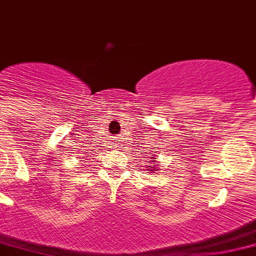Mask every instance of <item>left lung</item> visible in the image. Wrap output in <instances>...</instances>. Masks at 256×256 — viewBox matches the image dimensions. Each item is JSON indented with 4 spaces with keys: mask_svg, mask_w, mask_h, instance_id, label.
Returning a JSON list of instances; mask_svg holds the SVG:
<instances>
[{
    "mask_svg": "<svg viewBox=\"0 0 256 256\" xmlns=\"http://www.w3.org/2000/svg\"><path fill=\"white\" fill-rule=\"evenodd\" d=\"M149 168H150V166H149Z\"/></svg>",
    "mask_w": 256,
    "mask_h": 256,
    "instance_id": "obj_1",
    "label": "left lung"
}]
</instances>
